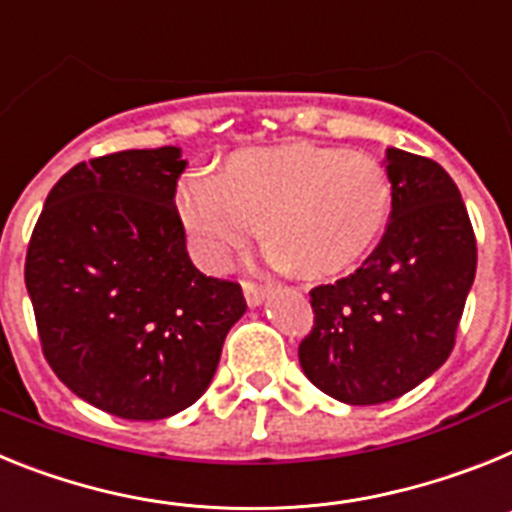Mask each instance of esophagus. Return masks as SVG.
<instances>
[{
    "label": "esophagus",
    "instance_id": "1",
    "mask_svg": "<svg viewBox=\"0 0 512 512\" xmlns=\"http://www.w3.org/2000/svg\"><path fill=\"white\" fill-rule=\"evenodd\" d=\"M242 293L244 299H247V304L260 306L262 299H265V286H260V283L255 281H242Z\"/></svg>",
    "mask_w": 512,
    "mask_h": 512
}]
</instances>
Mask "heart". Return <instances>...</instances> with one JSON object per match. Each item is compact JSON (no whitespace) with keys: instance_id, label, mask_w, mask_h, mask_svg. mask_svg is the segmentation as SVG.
Returning <instances> with one entry per match:
<instances>
[{"instance_id":"heart-1","label":"heart","mask_w":512,"mask_h":512,"mask_svg":"<svg viewBox=\"0 0 512 512\" xmlns=\"http://www.w3.org/2000/svg\"><path fill=\"white\" fill-rule=\"evenodd\" d=\"M391 203L379 159L309 141L234 151L219 175L188 172L175 190L177 219L206 265H229L265 224L275 260L311 281L353 270L384 234Z\"/></svg>"}]
</instances>
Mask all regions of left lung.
<instances>
[{"mask_svg":"<svg viewBox=\"0 0 512 512\" xmlns=\"http://www.w3.org/2000/svg\"><path fill=\"white\" fill-rule=\"evenodd\" d=\"M394 203L361 268L311 288L314 327L299 345L306 379L345 404L402 397L448 361L477 273V239L441 164L386 149Z\"/></svg>","mask_w":512,"mask_h":512,"instance_id":"left-lung-1","label":"left lung"}]
</instances>
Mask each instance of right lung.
Instances as JSON below:
<instances>
[{
  "label": "right lung",
  "instance_id": "right-lung-1",
  "mask_svg": "<svg viewBox=\"0 0 512 512\" xmlns=\"http://www.w3.org/2000/svg\"><path fill=\"white\" fill-rule=\"evenodd\" d=\"M177 146L79 162L51 188L25 257V286L53 373L123 420H162L201 397L242 286L190 262L175 188Z\"/></svg>",
  "mask_w": 512,
  "mask_h": 512
}]
</instances>
